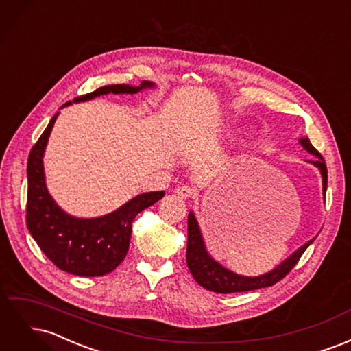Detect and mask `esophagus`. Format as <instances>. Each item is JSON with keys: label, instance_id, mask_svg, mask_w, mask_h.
Listing matches in <instances>:
<instances>
[{"label": "esophagus", "instance_id": "34e87169", "mask_svg": "<svg viewBox=\"0 0 351 351\" xmlns=\"http://www.w3.org/2000/svg\"><path fill=\"white\" fill-rule=\"evenodd\" d=\"M176 193L182 199H189L195 195V189L190 186H180L176 189Z\"/></svg>", "mask_w": 351, "mask_h": 351}]
</instances>
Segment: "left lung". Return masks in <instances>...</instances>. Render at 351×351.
I'll return each mask as SVG.
<instances>
[{"label": "left lung", "mask_w": 351, "mask_h": 351, "mask_svg": "<svg viewBox=\"0 0 351 351\" xmlns=\"http://www.w3.org/2000/svg\"><path fill=\"white\" fill-rule=\"evenodd\" d=\"M299 143L303 146L304 151H307L315 156V159L307 162L319 169V173L322 176V193L325 195L326 183H328V171H326V165L322 155L315 149L307 137H302V139H299ZM187 228H189V237H187L186 261H187V267L190 272H192L196 282L204 287V289L214 293H221V294L258 290V289H263V287H271L275 282H278L294 268V265L299 262L303 252L309 247L315 240L313 237L312 240L306 241L303 246L294 250L289 258L284 259L274 269L265 272L262 275H256V277H247V275H240L230 271L228 268L224 267V265H221L218 261H215L210 256L193 210L189 212Z\"/></svg>", "instance_id": "1"}]
</instances>
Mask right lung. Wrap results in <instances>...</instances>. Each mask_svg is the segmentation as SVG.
Listing matches in <instances>:
<instances>
[{"label":"right lung","instance_id":"right-lung-1","mask_svg":"<svg viewBox=\"0 0 351 351\" xmlns=\"http://www.w3.org/2000/svg\"><path fill=\"white\" fill-rule=\"evenodd\" d=\"M155 86L154 82L147 80H143L139 86L107 84L73 102H86L108 93L134 95ZM69 105L71 101L61 108ZM58 114L52 117L29 154L26 224L40 250L57 268L79 277H101L112 272L124 261L129 250L134 217L162 199L165 193L137 195L110 214L95 218H79L67 214L49 195L44 169L45 149Z\"/></svg>","mask_w":351,"mask_h":351}]
</instances>
